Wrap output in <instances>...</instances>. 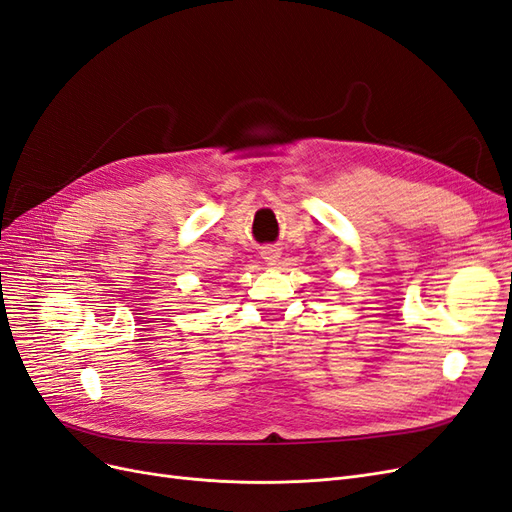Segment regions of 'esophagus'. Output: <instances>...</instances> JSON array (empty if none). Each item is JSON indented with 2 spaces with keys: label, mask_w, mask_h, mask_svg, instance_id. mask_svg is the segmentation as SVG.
<instances>
[{
  "label": "esophagus",
  "mask_w": 512,
  "mask_h": 512,
  "mask_svg": "<svg viewBox=\"0 0 512 512\" xmlns=\"http://www.w3.org/2000/svg\"><path fill=\"white\" fill-rule=\"evenodd\" d=\"M262 258H265L269 265H273V262H277V258H280V250H275V247H265Z\"/></svg>",
  "instance_id": "esophagus-1"
}]
</instances>
